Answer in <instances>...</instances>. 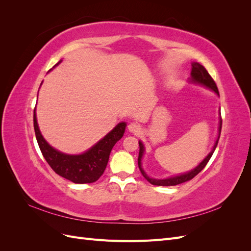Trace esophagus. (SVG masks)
I'll return each instance as SVG.
<instances>
[{"label": "esophagus", "mask_w": 251, "mask_h": 251, "mask_svg": "<svg viewBox=\"0 0 251 251\" xmlns=\"http://www.w3.org/2000/svg\"><path fill=\"white\" fill-rule=\"evenodd\" d=\"M127 130L130 131L131 133L137 134V133L140 132L141 127H140V126H139L137 123H131L130 125H128V126H127Z\"/></svg>", "instance_id": "1"}]
</instances>
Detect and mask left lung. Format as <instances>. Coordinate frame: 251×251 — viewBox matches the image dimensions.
<instances>
[{
  "mask_svg": "<svg viewBox=\"0 0 251 251\" xmlns=\"http://www.w3.org/2000/svg\"><path fill=\"white\" fill-rule=\"evenodd\" d=\"M193 68H192V80L195 81V82H198V83H201V85L207 87L211 90H214L215 92L219 95V90H218V87L216 85L215 80L212 79V77L209 75V73L207 72V70L205 69V68L198 64V63H193L192 64ZM221 128H222V119L220 120V126H219V134H221ZM219 138L220 136L218 137L215 146H214V149H212V151L209 153V155L204 159V160L197 166V168L195 170H193L192 172L189 173H186V174H183L181 175V176H177V177H173V178H169V179H163V180H157V179H151L150 178L148 175L144 173V171L142 170L141 168V158H142V154L144 151V148H143V144L139 141V156H138V166H139V170L142 174V176L146 178L151 184L153 185H158V186H173V185H178V184H181L183 183V182H186V181H189L192 180L194 177H196L197 175H198L205 166H206V164L208 163L209 159L211 158L212 154H214V151L218 146V142H219Z\"/></svg>",
  "mask_w": 251,
  "mask_h": 251,
  "instance_id": "obj_1",
  "label": "left lung"
}]
</instances>
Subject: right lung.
Instances as JSON below:
<instances>
[{
  "mask_svg": "<svg viewBox=\"0 0 251 251\" xmlns=\"http://www.w3.org/2000/svg\"><path fill=\"white\" fill-rule=\"evenodd\" d=\"M35 137L40 150L50 168L59 176L74 183H93L103 174L109 161V156L115 143L123 137L126 123L118 124L113 130L98 141L93 148L81 155H66L51 148L43 138L33 114Z\"/></svg>",
  "mask_w": 251,
  "mask_h": 251,
  "instance_id": "obj_1",
  "label": "right lung"
}]
</instances>
